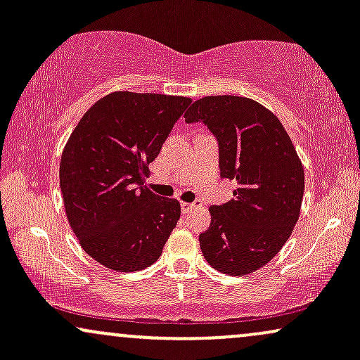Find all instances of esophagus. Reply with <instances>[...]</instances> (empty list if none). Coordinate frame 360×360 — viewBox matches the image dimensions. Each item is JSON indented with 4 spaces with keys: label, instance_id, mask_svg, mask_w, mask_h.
<instances>
[{
    "label": "esophagus",
    "instance_id": "esophagus-1",
    "mask_svg": "<svg viewBox=\"0 0 360 360\" xmlns=\"http://www.w3.org/2000/svg\"><path fill=\"white\" fill-rule=\"evenodd\" d=\"M193 208H196V205L194 203H186V201L181 203V210H183V213H189Z\"/></svg>",
    "mask_w": 360,
    "mask_h": 360
}]
</instances>
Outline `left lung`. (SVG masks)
I'll list each match as a JSON object with an SVG mask.
<instances>
[{
	"label": "left lung",
	"instance_id": "8db88e82",
	"mask_svg": "<svg viewBox=\"0 0 360 360\" xmlns=\"http://www.w3.org/2000/svg\"><path fill=\"white\" fill-rule=\"evenodd\" d=\"M184 118L208 127L218 142L221 179L237 183L233 200L210 208L201 252L225 274L257 271L278 254L298 221L304 172L296 148L276 115L249 98H201Z\"/></svg>",
	"mask_w": 360,
	"mask_h": 360
}]
</instances>
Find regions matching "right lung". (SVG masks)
<instances>
[{"label": "right lung", "mask_w": 360, "mask_h": 360, "mask_svg": "<svg viewBox=\"0 0 360 360\" xmlns=\"http://www.w3.org/2000/svg\"><path fill=\"white\" fill-rule=\"evenodd\" d=\"M191 98L117 91L86 111L60 159V191L88 255L118 272L152 266L181 217L179 201L143 183Z\"/></svg>", "instance_id": "obj_1"}]
</instances>
